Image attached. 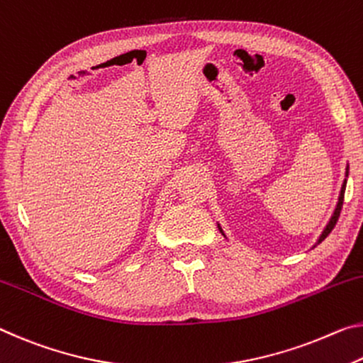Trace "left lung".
<instances>
[{"label":"left lung","instance_id":"1","mask_svg":"<svg viewBox=\"0 0 363 363\" xmlns=\"http://www.w3.org/2000/svg\"><path fill=\"white\" fill-rule=\"evenodd\" d=\"M347 174H349V164H347V168H346V177H347ZM346 179H344V182H342V187H341V194H339V199H337V205H336V208H335V213H333V216H331V220H330V223L326 224V228L323 229V233H321V235H320V239H318V242L316 244H320L321 240H325L326 239V235L330 234L331 231H333V228L336 226V223H337V218H339V215H341V208H342V202H344V192H346ZM218 228H220V224H218ZM220 231H221V234L224 235V233H223V229L220 228Z\"/></svg>","mask_w":363,"mask_h":363}]
</instances>
